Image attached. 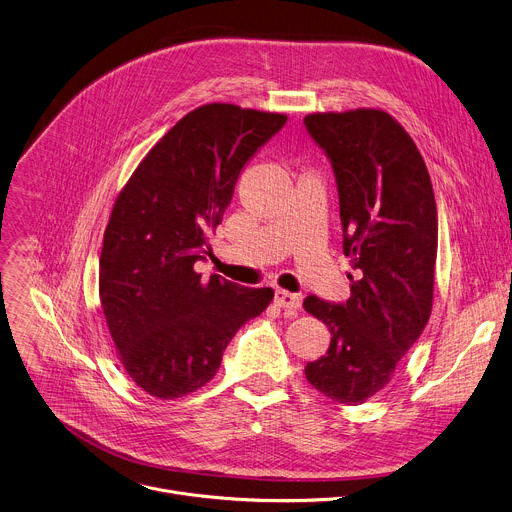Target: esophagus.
Here are the masks:
<instances>
[{
  "mask_svg": "<svg viewBox=\"0 0 512 512\" xmlns=\"http://www.w3.org/2000/svg\"><path fill=\"white\" fill-rule=\"evenodd\" d=\"M274 303L282 309H289V311H297L301 307V297L289 291H276L274 293Z\"/></svg>",
  "mask_w": 512,
  "mask_h": 512,
  "instance_id": "esophagus-1",
  "label": "esophagus"
}]
</instances>
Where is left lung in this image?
Listing matches in <instances>:
<instances>
[{"instance_id":"1","label":"left lung","mask_w":512,"mask_h":512,"mask_svg":"<svg viewBox=\"0 0 512 512\" xmlns=\"http://www.w3.org/2000/svg\"><path fill=\"white\" fill-rule=\"evenodd\" d=\"M305 126L331 160L344 254L358 270L344 305L305 299V311L331 333L327 354L305 376L331 401L360 405L386 388L429 321L435 195L417 144L390 113H309Z\"/></svg>"}]
</instances>
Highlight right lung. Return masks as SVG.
Returning a JSON list of instances; mask_svg holds the SVG:
<instances>
[{
    "label": "right lung",
    "instance_id": "add662e5",
    "mask_svg": "<svg viewBox=\"0 0 512 512\" xmlns=\"http://www.w3.org/2000/svg\"><path fill=\"white\" fill-rule=\"evenodd\" d=\"M285 122V113L201 105L150 148L113 203L99 299L124 370L160 401L205 386L236 331L274 297L217 274L203 282L193 266L244 164Z\"/></svg>",
    "mask_w": 512,
    "mask_h": 512
}]
</instances>
